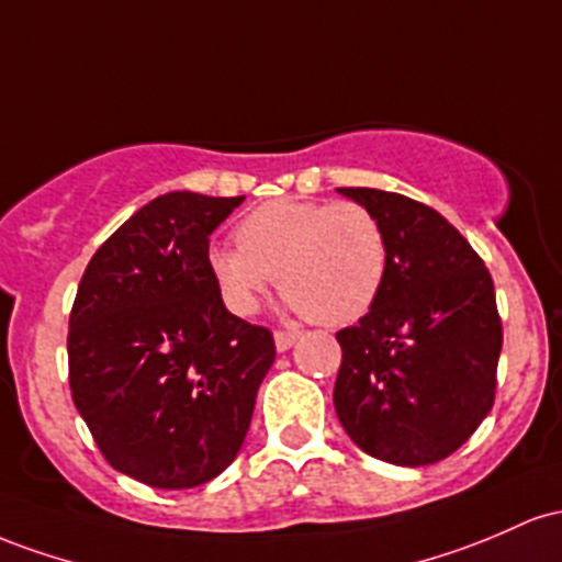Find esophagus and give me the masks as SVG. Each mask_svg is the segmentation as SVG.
<instances>
[{
  "instance_id": "esophagus-1",
  "label": "esophagus",
  "mask_w": 562,
  "mask_h": 562,
  "mask_svg": "<svg viewBox=\"0 0 562 562\" xmlns=\"http://www.w3.org/2000/svg\"><path fill=\"white\" fill-rule=\"evenodd\" d=\"M302 337V331H292V329H279L276 331V348L279 350H289L294 342Z\"/></svg>"
}]
</instances>
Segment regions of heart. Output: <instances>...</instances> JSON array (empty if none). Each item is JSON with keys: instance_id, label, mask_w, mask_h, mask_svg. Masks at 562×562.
<instances>
[{"instance_id": "obj_1", "label": "heart", "mask_w": 562, "mask_h": 562, "mask_svg": "<svg viewBox=\"0 0 562 562\" xmlns=\"http://www.w3.org/2000/svg\"><path fill=\"white\" fill-rule=\"evenodd\" d=\"M233 238L236 249L210 251V273L236 313L255 311L279 279L294 313L324 326L352 324L374 307L387 279V236L358 201H265Z\"/></svg>"}]
</instances>
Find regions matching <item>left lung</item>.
<instances>
[{
	"label": "left lung",
	"instance_id": "1",
	"mask_svg": "<svg viewBox=\"0 0 562 562\" xmlns=\"http://www.w3.org/2000/svg\"><path fill=\"white\" fill-rule=\"evenodd\" d=\"M380 217L390 262L380 300L337 331L334 408L358 449L435 464L488 417L502 318L481 255L443 214L401 193L339 188Z\"/></svg>",
	"mask_w": 562,
	"mask_h": 562
}]
</instances>
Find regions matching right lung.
<instances>
[{"label":"right lung","instance_id":"right-lung-1","mask_svg":"<svg viewBox=\"0 0 562 562\" xmlns=\"http://www.w3.org/2000/svg\"><path fill=\"white\" fill-rule=\"evenodd\" d=\"M244 196L164 193L81 276L68 318L74 406L113 470L154 488L217 477L247 438L273 331L225 311L210 236Z\"/></svg>","mask_w":562,"mask_h":562}]
</instances>
